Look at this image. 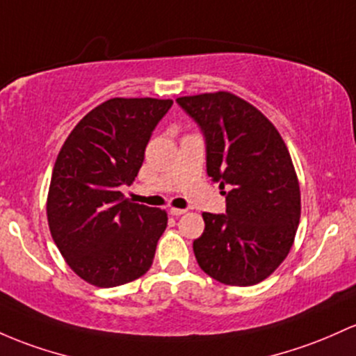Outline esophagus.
I'll use <instances>...</instances> for the list:
<instances>
[{
    "label": "esophagus",
    "mask_w": 356,
    "mask_h": 356,
    "mask_svg": "<svg viewBox=\"0 0 356 356\" xmlns=\"http://www.w3.org/2000/svg\"><path fill=\"white\" fill-rule=\"evenodd\" d=\"M169 213L172 214V216H181V214L186 213V209H179V208H170Z\"/></svg>",
    "instance_id": "34e87169"
}]
</instances>
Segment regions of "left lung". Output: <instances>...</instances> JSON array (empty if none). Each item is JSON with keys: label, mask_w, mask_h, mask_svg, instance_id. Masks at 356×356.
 <instances>
[{"label": "left lung", "mask_w": 356, "mask_h": 356, "mask_svg": "<svg viewBox=\"0 0 356 356\" xmlns=\"http://www.w3.org/2000/svg\"><path fill=\"white\" fill-rule=\"evenodd\" d=\"M201 128L206 170L229 187L226 213H204V233L193 248L199 267L226 286H255L282 264L294 243L300 191L277 128L232 92L177 97Z\"/></svg>", "instance_id": "8db88e82"}]
</instances>
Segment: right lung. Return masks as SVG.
Here are the masks:
<instances>
[{"label": "right lung", "mask_w": 356, "mask_h": 356, "mask_svg": "<svg viewBox=\"0 0 356 356\" xmlns=\"http://www.w3.org/2000/svg\"><path fill=\"white\" fill-rule=\"evenodd\" d=\"M172 99L113 97L76 124L58 152L47 197L57 248L81 279L116 287L150 268L167 213L124 199Z\"/></svg>", "instance_id": "right-lung-1"}]
</instances>
